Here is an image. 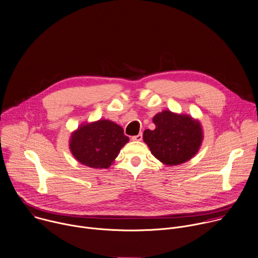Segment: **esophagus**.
I'll return each mask as SVG.
<instances>
[{
	"label": "esophagus",
	"instance_id": "34e87169",
	"mask_svg": "<svg viewBox=\"0 0 258 258\" xmlns=\"http://www.w3.org/2000/svg\"><path fill=\"white\" fill-rule=\"evenodd\" d=\"M131 139H132L133 141H141V140H142V133H139L138 135L132 136Z\"/></svg>",
	"mask_w": 258,
	"mask_h": 258
}]
</instances>
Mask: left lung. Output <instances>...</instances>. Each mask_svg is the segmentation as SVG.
Returning <instances> with one entry per match:
<instances>
[{"label":"left lung","instance_id":"1","mask_svg":"<svg viewBox=\"0 0 258 258\" xmlns=\"http://www.w3.org/2000/svg\"><path fill=\"white\" fill-rule=\"evenodd\" d=\"M156 129H146L143 140L154 158L168 166L188 162L198 152L203 132L200 122L189 115L163 111L153 117Z\"/></svg>","mask_w":258,"mask_h":258}]
</instances>
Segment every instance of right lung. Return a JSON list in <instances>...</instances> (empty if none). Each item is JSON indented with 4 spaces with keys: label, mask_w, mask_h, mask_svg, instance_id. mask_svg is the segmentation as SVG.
<instances>
[{
    "label": "right lung",
    "mask_w": 258,
    "mask_h": 258,
    "mask_svg": "<svg viewBox=\"0 0 258 258\" xmlns=\"http://www.w3.org/2000/svg\"><path fill=\"white\" fill-rule=\"evenodd\" d=\"M129 141L124 130L110 120L82 124L72 132L70 150L82 165L92 169H108Z\"/></svg>",
    "instance_id": "right-lung-1"
}]
</instances>
